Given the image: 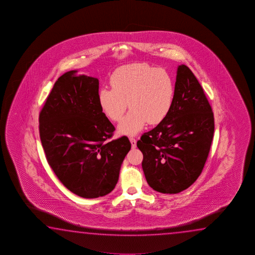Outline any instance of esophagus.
<instances>
[{
  "label": "esophagus",
  "mask_w": 255,
  "mask_h": 255,
  "mask_svg": "<svg viewBox=\"0 0 255 255\" xmlns=\"http://www.w3.org/2000/svg\"><path fill=\"white\" fill-rule=\"evenodd\" d=\"M129 140L130 142H131V145H132V148L134 149V148L136 147V140H135L134 138H133V137H130Z\"/></svg>",
  "instance_id": "esophagus-1"
}]
</instances>
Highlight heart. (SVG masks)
Instances as JSON below:
<instances>
[{
  "mask_svg": "<svg viewBox=\"0 0 255 255\" xmlns=\"http://www.w3.org/2000/svg\"><path fill=\"white\" fill-rule=\"evenodd\" d=\"M110 83L112 89L104 87L98 92V104L114 122L121 121L128 104L131 111L119 126L121 134L132 136L147 123L160 124L171 110L175 84L165 69L146 63L124 65L112 74Z\"/></svg>",
  "mask_w": 255,
  "mask_h": 255,
  "instance_id": "1",
  "label": "heart"
}]
</instances>
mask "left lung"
<instances>
[{"mask_svg": "<svg viewBox=\"0 0 255 255\" xmlns=\"http://www.w3.org/2000/svg\"><path fill=\"white\" fill-rule=\"evenodd\" d=\"M213 133L214 116L203 87L191 69L180 65L168 116L136 143L148 185L163 194L193 185L203 171Z\"/></svg>", "mask_w": 255, "mask_h": 255, "instance_id": "1", "label": "left lung"}]
</instances>
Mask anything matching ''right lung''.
Masks as SVG:
<instances>
[{"label":"right lung","mask_w":255,"mask_h":255,"mask_svg":"<svg viewBox=\"0 0 255 255\" xmlns=\"http://www.w3.org/2000/svg\"><path fill=\"white\" fill-rule=\"evenodd\" d=\"M71 70L58 78L39 114L46 160L59 180L83 198L111 193L131 143L109 141L114 126L98 104L99 80Z\"/></svg>","instance_id":"right-lung-1"}]
</instances>
